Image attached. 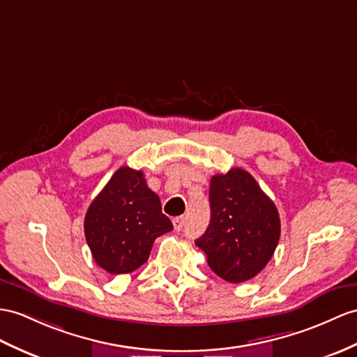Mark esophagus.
<instances>
[{
	"label": "esophagus",
	"instance_id": "1",
	"mask_svg": "<svg viewBox=\"0 0 357 357\" xmlns=\"http://www.w3.org/2000/svg\"><path fill=\"white\" fill-rule=\"evenodd\" d=\"M172 224H174V229H176L177 231L183 230V227H185V218H183V216H177V218L172 220Z\"/></svg>",
	"mask_w": 357,
	"mask_h": 357
}]
</instances>
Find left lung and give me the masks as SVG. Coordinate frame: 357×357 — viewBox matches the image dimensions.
I'll list each match as a JSON object with an SVG mask.
<instances>
[{
	"label": "left lung",
	"instance_id": "1",
	"mask_svg": "<svg viewBox=\"0 0 357 357\" xmlns=\"http://www.w3.org/2000/svg\"><path fill=\"white\" fill-rule=\"evenodd\" d=\"M211 222L195 245L212 271L230 283L253 279L273 257L280 239V216L250 172L216 174L208 189Z\"/></svg>",
	"mask_w": 357,
	"mask_h": 357
}]
</instances>
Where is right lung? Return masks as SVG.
I'll use <instances>...</instances> for the list:
<instances>
[{
    "instance_id": "obj_1",
    "label": "right lung",
    "mask_w": 357,
    "mask_h": 357,
    "mask_svg": "<svg viewBox=\"0 0 357 357\" xmlns=\"http://www.w3.org/2000/svg\"><path fill=\"white\" fill-rule=\"evenodd\" d=\"M172 230L160 199L142 171L119 168L84 216V236L95 262L110 274H127L146 262L155 238Z\"/></svg>"
}]
</instances>
